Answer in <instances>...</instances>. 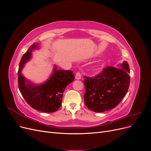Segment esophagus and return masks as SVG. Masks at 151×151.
I'll use <instances>...</instances> for the list:
<instances>
[{"label":"esophagus","mask_w":151,"mask_h":151,"mask_svg":"<svg viewBox=\"0 0 151 151\" xmlns=\"http://www.w3.org/2000/svg\"><path fill=\"white\" fill-rule=\"evenodd\" d=\"M81 78V74L79 72H77L76 74V79H80Z\"/></svg>","instance_id":"34e87169"}]
</instances>
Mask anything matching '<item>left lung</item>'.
<instances>
[{
    "instance_id": "8db88e82",
    "label": "left lung",
    "mask_w": 151,
    "mask_h": 151,
    "mask_svg": "<svg viewBox=\"0 0 151 151\" xmlns=\"http://www.w3.org/2000/svg\"><path fill=\"white\" fill-rule=\"evenodd\" d=\"M122 66V68L108 66L94 77H84V103L90 110L103 112L121 102L129 90L130 81L129 63L124 62Z\"/></svg>"
}]
</instances>
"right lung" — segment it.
I'll use <instances>...</instances> for the list:
<instances>
[{"mask_svg":"<svg viewBox=\"0 0 151 151\" xmlns=\"http://www.w3.org/2000/svg\"><path fill=\"white\" fill-rule=\"evenodd\" d=\"M34 43L22 55L18 69V87L22 96L31 107L38 111L52 113L57 111L62 106L63 93L66 86L74 80L72 70H57L54 68L53 74L46 83L40 86L26 84V79L21 74L24 63L31 58V52L38 48Z\"/></svg>","mask_w":151,"mask_h":151,"instance_id":"obj_1","label":"right lung"}]
</instances>
